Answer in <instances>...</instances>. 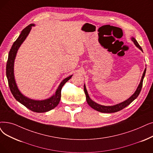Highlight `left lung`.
Returning <instances> with one entry per match:
<instances>
[{"instance_id":"left-lung-1","label":"left lung","mask_w":153,"mask_h":153,"mask_svg":"<svg viewBox=\"0 0 153 153\" xmlns=\"http://www.w3.org/2000/svg\"><path fill=\"white\" fill-rule=\"evenodd\" d=\"M131 40H132V41H133L134 44L136 45V47H137L139 49H140L143 52V49H142L140 45H139V44H138V42H137L136 40L134 37H132ZM146 68L144 69V71L143 72V74L141 79L140 83H139L138 87H137L136 91H135L134 94H132L129 99H128L127 100H126L125 101H124L121 103L116 104L114 105H111V106L102 105L98 104L97 103L93 101L92 99H91V98L89 97V94L88 93V91H87V90H86L85 85L84 84V92H85V96H86V101H87L88 104L89 105V106H91V107L92 109H95V110H96L99 112H104V113H112V112H117V111L122 110L123 109L126 108V106H128V105H129L139 96V93H140V92L141 91L143 79H144V76H145V74H146Z\"/></svg>"}]
</instances>
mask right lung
<instances>
[{
    "label": "right lung",
    "mask_w": 153,
    "mask_h": 153,
    "mask_svg": "<svg viewBox=\"0 0 153 153\" xmlns=\"http://www.w3.org/2000/svg\"><path fill=\"white\" fill-rule=\"evenodd\" d=\"M34 24H31L27 26L25 29H24L21 34L19 35V37L17 39L16 41L13 44L12 48L9 51L8 60L7 62L6 65V76L7 78L10 90L12 92V95L14 96L16 100L23 104L26 108L31 110L33 112H45L51 111L54 109L59 104L61 100V89L62 86L64 84L68 82L69 79L72 77V75L66 77L59 84L57 89L56 90L55 94L49 97V99H44V100L38 101V100H33V99H29L27 97L24 96L22 93L19 90L15 79L14 74V60L17 54V51L20 46L24 41L29 35V32L32 29V26H34Z\"/></svg>",
    "instance_id": "add662e5"
}]
</instances>
